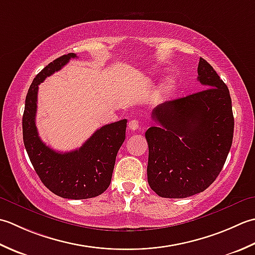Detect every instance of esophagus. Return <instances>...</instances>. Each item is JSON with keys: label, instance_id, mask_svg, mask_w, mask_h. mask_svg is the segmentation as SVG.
Returning <instances> with one entry per match:
<instances>
[{"label": "esophagus", "instance_id": "1", "mask_svg": "<svg viewBox=\"0 0 255 255\" xmlns=\"http://www.w3.org/2000/svg\"><path fill=\"white\" fill-rule=\"evenodd\" d=\"M139 128V123L137 120H131L128 122V128L131 131H136V129Z\"/></svg>", "mask_w": 255, "mask_h": 255}]
</instances>
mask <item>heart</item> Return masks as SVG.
<instances>
[{
    "label": "heart",
    "mask_w": 255,
    "mask_h": 255,
    "mask_svg": "<svg viewBox=\"0 0 255 255\" xmlns=\"http://www.w3.org/2000/svg\"><path fill=\"white\" fill-rule=\"evenodd\" d=\"M174 86V80L173 79H166L162 82V85H160V92L162 93H166L168 92L171 88H173Z\"/></svg>",
    "instance_id": "1"
}]
</instances>
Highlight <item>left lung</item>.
Returning <instances> with one entry per match:
<instances>
[{
	"label": "left lung",
	"mask_w": 255,
	"mask_h": 255,
	"mask_svg": "<svg viewBox=\"0 0 255 255\" xmlns=\"http://www.w3.org/2000/svg\"><path fill=\"white\" fill-rule=\"evenodd\" d=\"M197 79L206 89L155 108V126L145 132L148 185L164 198L206 190L231 148L235 119L229 89L204 58Z\"/></svg>",
	"instance_id": "8db88e82"
}]
</instances>
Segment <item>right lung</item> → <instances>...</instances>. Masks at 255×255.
Masks as SVG:
<instances>
[{
	"mask_svg": "<svg viewBox=\"0 0 255 255\" xmlns=\"http://www.w3.org/2000/svg\"><path fill=\"white\" fill-rule=\"evenodd\" d=\"M76 57L74 53L61 56L35 77L25 100L23 139L35 171L51 193L67 199H88L105 193L110 185L128 121L107 124L71 152H56L41 141L35 122L38 85Z\"/></svg>",
	"mask_w": 255,
	"mask_h": 255,
	"instance_id": "1",
	"label": "right lung"
}]
</instances>
